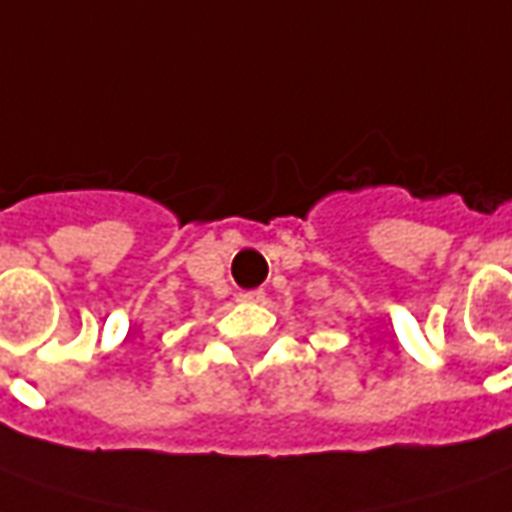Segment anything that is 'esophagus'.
<instances>
[{
  "mask_svg": "<svg viewBox=\"0 0 512 512\" xmlns=\"http://www.w3.org/2000/svg\"><path fill=\"white\" fill-rule=\"evenodd\" d=\"M266 299V291L263 288H255V291L241 293V302H263Z\"/></svg>",
  "mask_w": 512,
  "mask_h": 512,
  "instance_id": "esophagus-1",
  "label": "esophagus"
}]
</instances>
